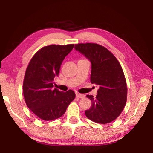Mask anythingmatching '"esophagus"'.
I'll return each instance as SVG.
<instances>
[{
  "label": "esophagus",
  "instance_id": "obj_1",
  "mask_svg": "<svg viewBox=\"0 0 153 153\" xmlns=\"http://www.w3.org/2000/svg\"><path fill=\"white\" fill-rule=\"evenodd\" d=\"M76 97H77V98H79V99H82L84 97H85V95H83V94H80V93H77L76 94Z\"/></svg>",
  "mask_w": 153,
  "mask_h": 153
}]
</instances>
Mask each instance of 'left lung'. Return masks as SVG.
Returning a JSON list of instances; mask_svg holds the SVG:
<instances>
[{"label":"left lung","mask_w":153,"mask_h":153,"mask_svg":"<svg viewBox=\"0 0 153 153\" xmlns=\"http://www.w3.org/2000/svg\"><path fill=\"white\" fill-rule=\"evenodd\" d=\"M74 48L91 64V82L98 85L95 97L87 95L91 106L85 115L93 122L107 123L118 118L127 100V85L121 65L110 52L95 43L75 45Z\"/></svg>","instance_id":"1"}]
</instances>
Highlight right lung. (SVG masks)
I'll list each match as a JSON object with an SVG mask.
<instances>
[{"mask_svg":"<svg viewBox=\"0 0 153 153\" xmlns=\"http://www.w3.org/2000/svg\"><path fill=\"white\" fill-rule=\"evenodd\" d=\"M74 45L44 47L31 58L25 71L23 91L27 107L39 118L48 121L60 118L76 97L72 90L54 88L64 59Z\"/></svg>","mask_w":153,"mask_h":153,"instance_id":"obj_1","label":"right lung"}]
</instances>
